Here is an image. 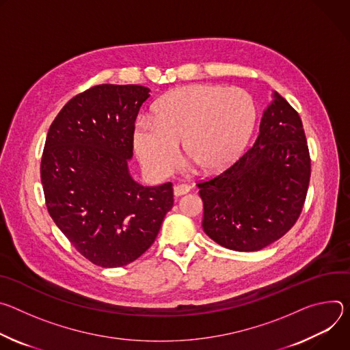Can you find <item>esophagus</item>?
<instances>
[{"label": "esophagus", "mask_w": 350, "mask_h": 350, "mask_svg": "<svg viewBox=\"0 0 350 350\" xmlns=\"http://www.w3.org/2000/svg\"><path fill=\"white\" fill-rule=\"evenodd\" d=\"M187 191H190V186L186 185V183H180V185H176L174 187V193L175 196H182V195H186Z\"/></svg>", "instance_id": "esophagus-1"}]
</instances>
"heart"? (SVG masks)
I'll list each match as a JSON object with an SVG mask.
<instances>
[{"label":"heart","instance_id":"b5f03b06","mask_svg":"<svg viewBox=\"0 0 350 350\" xmlns=\"http://www.w3.org/2000/svg\"><path fill=\"white\" fill-rule=\"evenodd\" d=\"M254 122L256 105L246 90L189 85L161 97L152 120L135 124L133 146L142 164L163 176L174 168L183 142L185 157L213 175L239 159Z\"/></svg>","mask_w":350,"mask_h":350}]
</instances>
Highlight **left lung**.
I'll use <instances>...</instances> for the list:
<instances>
[{"mask_svg": "<svg viewBox=\"0 0 350 350\" xmlns=\"http://www.w3.org/2000/svg\"><path fill=\"white\" fill-rule=\"evenodd\" d=\"M312 174L297 111L277 92L254 144L221 174L199 182L203 229L218 245L256 252L296 224Z\"/></svg>", "mask_w": 350, "mask_h": 350, "instance_id": "obj_1", "label": "left lung"}]
</instances>
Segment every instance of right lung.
Masks as SVG:
<instances>
[{
  "label": "right lung",
  "instance_id": "obj_1",
  "mask_svg": "<svg viewBox=\"0 0 350 350\" xmlns=\"http://www.w3.org/2000/svg\"><path fill=\"white\" fill-rule=\"evenodd\" d=\"M150 89L98 85L70 98L47 133L40 175L47 210L72 246L104 268L139 258L174 206L172 183L142 186L128 170Z\"/></svg>",
  "mask_w": 350,
  "mask_h": 350
}]
</instances>
